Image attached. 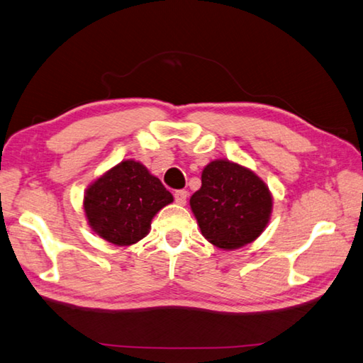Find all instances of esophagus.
<instances>
[{
	"mask_svg": "<svg viewBox=\"0 0 363 363\" xmlns=\"http://www.w3.org/2000/svg\"><path fill=\"white\" fill-rule=\"evenodd\" d=\"M187 196H189V191L187 190H176L174 191V201L177 204H181V206H184V204L187 203Z\"/></svg>",
	"mask_w": 363,
	"mask_h": 363,
	"instance_id": "1",
	"label": "esophagus"
}]
</instances>
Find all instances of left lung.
<instances>
[{"label":"left lung","instance_id":"1","mask_svg":"<svg viewBox=\"0 0 363 363\" xmlns=\"http://www.w3.org/2000/svg\"><path fill=\"white\" fill-rule=\"evenodd\" d=\"M190 208L203 236L218 248L233 250L253 242L264 231L272 212V195L252 169L230 160L204 167L201 189Z\"/></svg>","mask_w":363,"mask_h":363}]
</instances>
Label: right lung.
I'll use <instances>...</instances> for the list:
<instances>
[{"instance_id":"obj_1","label":"right lung","mask_w":363,"mask_h":363,"mask_svg":"<svg viewBox=\"0 0 363 363\" xmlns=\"http://www.w3.org/2000/svg\"><path fill=\"white\" fill-rule=\"evenodd\" d=\"M172 201L173 195L143 163L123 160L91 184L83 208L94 233L124 247L143 239L152 217Z\"/></svg>"}]
</instances>
